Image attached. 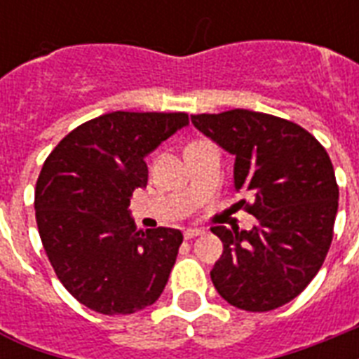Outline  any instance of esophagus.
I'll return each instance as SVG.
<instances>
[{
    "label": "esophagus",
    "instance_id": "esophagus-1",
    "mask_svg": "<svg viewBox=\"0 0 359 359\" xmlns=\"http://www.w3.org/2000/svg\"><path fill=\"white\" fill-rule=\"evenodd\" d=\"M201 235H205V231L199 229V227H190V229L184 231L186 240H191V238H196V236H201Z\"/></svg>",
    "mask_w": 359,
    "mask_h": 359
}]
</instances>
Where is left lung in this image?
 <instances>
[{
    "mask_svg": "<svg viewBox=\"0 0 359 359\" xmlns=\"http://www.w3.org/2000/svg\"><path fill=\"white\" fill-rule=\"evenodd\" d=\"M199 132L235 156V190L253 199L251 231L212 227L224 253L210 278L245 311L294 300L323 266L334 238L339 188L328 152L292 121L250 109L191 115Z\"/></svg>",
    "mask_w": 359,
    "mask_h": 359,
    "instance_id": "obj_1",
    "label": "left lung"
}]
</instances>
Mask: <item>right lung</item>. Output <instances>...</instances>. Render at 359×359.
I'll use <instances>...</instances> for the list:
<instances>
[{
    "instance_id": "1",
    "label": "right lung",
    "mask_w": 359,
    "mask_h": 359,
    "mask_svg": "<svg viewBox=\"0 0 359 359\" xmlns=\"http://www.w3.org/2000/svg\"><path fill=\"white\" fill-rule=\"evenodd\" d=\"M188 124L186 114L114 111L59 141L35 188L39 235L63 287L93 311L152 306L182 244L179 229H137L130 197L147 186L145 156Z\"/></svg>"
}]
</instances>
